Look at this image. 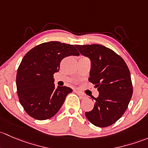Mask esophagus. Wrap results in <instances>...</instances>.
Masks as SVG:
<instances>
[{"instance_id": "esophagus-1", "label": "esophagus", "mask_w": 148, "mask_h": 148, "mask_svg": "<svg viewBox=\"0 0 148 148\" xmlns=\"http://www.w3.org/2000/svg\"><path fill=\"white\" fill-rule=\"evenodd\" d=\"M76 93H77V95H79V97H80V98L83 99V100H84V99H86V95H85V94L82 93V92H78V91H77V92H76Z\"/></svg>"}]
</instances>
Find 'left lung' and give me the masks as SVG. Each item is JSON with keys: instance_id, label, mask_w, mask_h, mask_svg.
Listing matches in <instances>:
<instances>
[{"instance_id": "8db88e82", "label": "left lung", "mask_w": 148, "mask_h": 148, "mask_svg": "<svg viewBox=\"0 0 148 148\" xmlns=\"http://www.w3.org/2000/svg\"><path fill=\"white\" fill-rule=\"evenodd\" d=\"M75 47L80 54L90 60L88 80L97 88L98 97L95 106L85 116L97 127L111 125L125 112L132 95L130 73L123 58L110 48L102 45Z\"/></svg>"}]
</instances>
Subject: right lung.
Returning <instances> with one entry per match:
<instances>
[{"mask_svg":"<svg viewBox=\"0 0 148 148\" xmlns=\"http://www.w3.org/2000/svg\"><path fill=\"white\" fill-rule=\"evenodd\" d=\"M79 55L74 45L58 41L40 44L25 54L18 67L16 87L20 103L30 116L44 120L58 112L73 90L56 88L53 75L64 58Z\"/></svg>","mask_w":148,"mask_h":148,"instance_id":"right-lung-1","label":"right lung"}]
</instances>
